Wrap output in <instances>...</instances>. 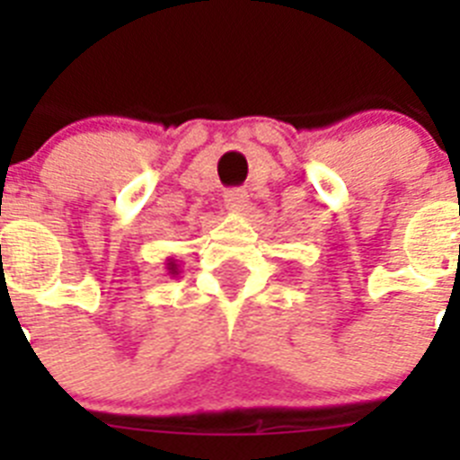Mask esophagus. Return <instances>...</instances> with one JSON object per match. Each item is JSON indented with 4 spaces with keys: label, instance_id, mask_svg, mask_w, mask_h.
Here are the masks:
<instances>
[{
    "label": "esophagus",
    "instance_id": "obj_1",
    "mask_svg": "<svg viewBox=\"0 0 460 460\" xmlns=\"http://www.w3.org/2000/svg\"><path fill=\"white\" fill-rule=\"evenodd\" d=\"M249 207V193L242 189H233L226 193V209L234 211V214H242Z\"/></svg>",
    "mask_w": 460,
    "mask_h": 460
}]
</instances>
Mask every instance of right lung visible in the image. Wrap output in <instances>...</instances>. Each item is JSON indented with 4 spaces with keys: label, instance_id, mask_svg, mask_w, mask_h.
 I'll return each instance as SVG.
<instances>
[{
    "label": "right lung",
    "instance_id": "1",
    "mask_svg": "<svg viewBox=\"0 0 460 460\" xmlns=\"http://www.w3.org/2000/svg\"><path fill=\"white\" fill-rule=\"evenodd\" d=\"M165 270H168L170 276H177V274H180V265H177V260L168 258V262H165Z\"/></svg>",
    "mask_w": 460,
    "mask_h": 460
}]
</instances>
